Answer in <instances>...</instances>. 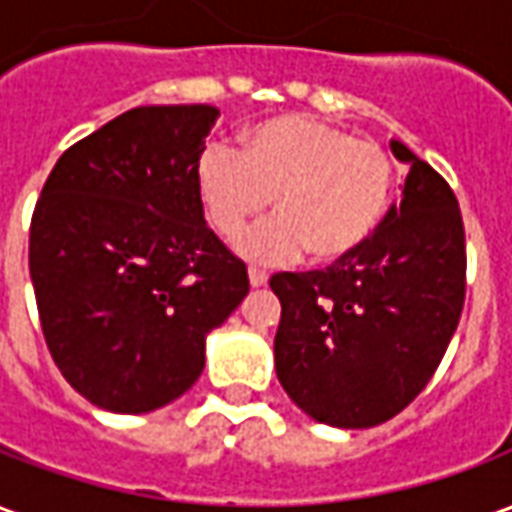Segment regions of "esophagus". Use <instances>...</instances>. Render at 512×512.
I'll return each mask as SVG.
<instances>
[{
    "mask_svg": "<svg viewBox=\"0 0 512 512\" xmlns=\"http://www.w3.org/2000/svg\"><path fill=\"white\" fill-rule=\"evenodd\" d=\"M249 282H252V288H263L268 282V274L263 271V268H249Z\"/></svg>",
    "mask_w": 512,
    "mask_h": 512,
    "instance_id": "1",
    "label": "esophagus"
}]
</instances>
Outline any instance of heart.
<instances>
[{
  "mask_svg": "<svg viewBox=\"0 0 512 512\" xmlns=\"http://www.w3.org/2000/svg\"><path fill=\"white\" fill-rule=\"evenodd\" d=\"M392 183L395 164L378 142L304 115L257 123L241 134L238 150L213 142L194 167L205 216L224 238L274 202L277 216L238 241L263 263L304 252L321 266L348 260L384 222Z\"/></svg>",
  "mask_w": 512,
  "mask_h": 512,
  "instance_id": "1",
  "label": "heart"
}]
</instances>
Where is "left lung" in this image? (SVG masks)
<instances>
[{
  "label": "left lung",
  "mask_w": 512,
  "mask_h": 512,
  "mask_svg": "<svg viewBox=\"0 0 512 512\" xmlns=\"http://www.w3.org/2000/svg\"><path fill=\"white\" fill-rule=\"evenodd\" d=\"M400 208L356 255L323 271L274 274L282 304L279 384L312 419L373 428L425 389L461 321L466 235L450 183L406 145Z\"/></svg>",
  "instance_id": "left-lung-1"
}]
</instances>
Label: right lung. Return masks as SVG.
Segmentation results:
<instances>
[{
  "label": "right lung",
  "instance_id": "1",
  "mask_svg": "<svg viewBox=\"0 0 512 512\" xmlns=\"http://www.w3.org/2000/svg\"><path fill=\"white\" fill-rule=\"evenodd\" d=\"M216 115L136 106L68 147L43 183L29 224L40 329L98 408L145 414L191 389L208 332L249 293L194 186Z\"/></svg>",
  "mask_w": 512,
  "mask_h": 512
}]
</instances>
